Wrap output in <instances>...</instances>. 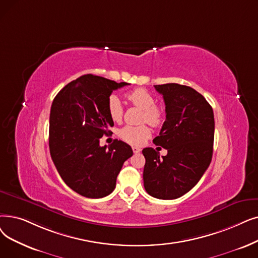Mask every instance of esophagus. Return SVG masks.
I'll list each match as a JSON object with an SVG mask.
<instances>
[{
  "mask_svg": "<svg viewBox=\"0 0 258 258\" xmlns=\"http://www.w3.org/2000/svg\"><path fill=\"white\" fill-rule=\"evenodd\" d=\"M132 150H133V152L135 153V154H137V153H140V152H141V149H139V148H137V147H133V148H132Z\"/></svg>",
  "mask_w": 258,
  "mask_h": 258,
  "instance_id": "1",
  "label": "esophagus"
}]
</instances>
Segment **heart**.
I'll return each mask as SVG.
<instances>
[{
  "mask_svg": "<svg viewBox=\"0 0 258 258\" xmlns=\"http://www.w3.org/2000/svg\"><path fill=\"white\" fill-rule=\"evenodd\" d=\"M128 101L135 106L143 109L142 121H147L153 126L160 125L163 121V111L156 106L155 97L144 88H135L126 94ZM107 113L110 119L119 122L123 117V105L118 96L111 95L107 100ZM119 137L125 142L134 145H140L147 140L151 131L147 125H125L119 130Z\"/></svg>",
  "mask_w": 258,
  "mask_h": 258,
  "instance_id": "1",
  "label": "heart"
}]
</instances>
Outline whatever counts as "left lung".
I'll list each match as a JSON object with an SVG mask.
<instances>
[{"instance_id":"1","label":"left lung","mask_w":258,"mask_h":258,"mask_svg":"<svg viewBox=\"0 0 258 258\" xmlns=\"http://www.w3.org/2000/svg\"><path fill=\"white\" fill-rule=\"evenodd\" d=\"M163 96L165 121L153 142L167 151L145 148L144 188L158 199H176L193 188L209 167L214 143V114L205 97L177 83L154 85ZM158 150V148H157Z\"/></svg>"}]
</instances>
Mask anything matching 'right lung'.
<instances>
[{
	"label": "right lung",
	"mask_w": 258,
	"mask_h": 258,
	"mask_svg": "<svg viewBox=\"0 0 258 258\" xmlns=\"http://www.w3.org/2000/svg\"><path fill=\"white\" fill-rule=\"evenodd\" d=\"M125 85L128 83L88 74L65 85L52 101L51 159L63 181L81 196L109 195L123 163L133 156L132 148L121 140L115 139L108 148L99 144L114 125L107 113V100L113 91Z\"/></svg>",
	"instance_id": "obj_1"
}]
</instances>
